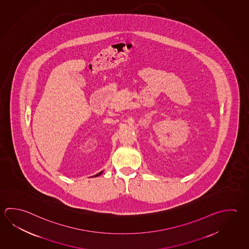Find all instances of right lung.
<instances>
[{
	"label": "right lung",
	"mask_w": 249,
	"mask_h": 249,
	"mask_svg": "<svg viewBox=\"0 0 249 249\" xmlns=\"http://www.w3.org/2000/svg\"><path fill=\"white\" fill-rule=\"evenodd\" d=\"M104 172V171H102V172H100L99 174H97V175H96V176H97V177H98V176H100V175H101V174H102V173Z\"/></svg>",
	"instance_id": "right-lung-1"
}]
</instances>
